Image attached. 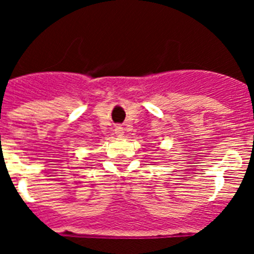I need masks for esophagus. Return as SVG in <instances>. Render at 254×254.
<instances>
[{"instance_id":"obj_1","label":"esophagus","mask_w":254,"mask_h":254,"mask_svg":"<svg viewBox=\"0 0 254 254\" xmlns=\"http://www.w3.org/2000/svg\"><path fill=\"white\" fill-rule=\"evenodd\" d=\"M114 132H116V134L118 137H123V134H125V129H123V127H121V126H117Z\"/></svg>"}]
</instances>
